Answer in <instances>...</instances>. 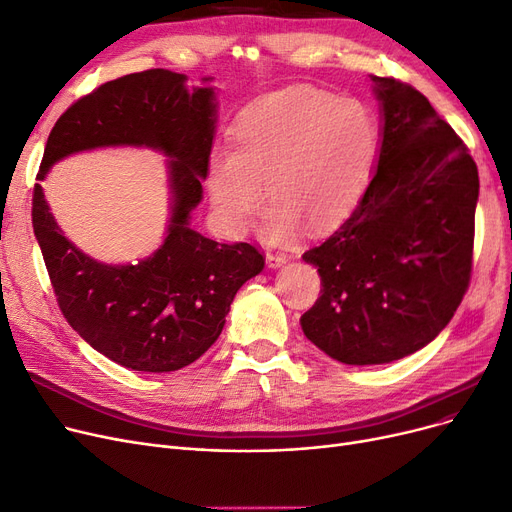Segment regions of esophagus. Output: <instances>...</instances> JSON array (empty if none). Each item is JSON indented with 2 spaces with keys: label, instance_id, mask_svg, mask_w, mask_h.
I'll return each mask as SVG.
<instances>
[{
  "label": "esophagus",
  "instance_id": "1",
  "mask_svg": "<svg viewBox=\"0 0 512 512\" xmlns=\"http://www.w3.org/2000/svg\"><path fill=\"white\" fill-rule=\"evenodd\" d=\"M267 262H269L271 269H277V267H281V264L288 262V256H285L283 252H273V250H269V252H267Z\"/></svg>",
  "mask_w": 512,
  "mask_h": 512
}]
</instances>
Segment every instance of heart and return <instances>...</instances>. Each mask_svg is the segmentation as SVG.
Returning <instances> with one entry per match:
<instances>
[{
    "mask_svg": "<svg viewBox=\"0 0 512 512\" xmlns=\"http://www.w3.org/2000/svg\"><path fill=\"white\" fill-rule=\"evenodd\" d=\"M382 142L376 111L359 98L292 88L256 102L235 126V149H214L208 191L220 229L241 237L275 206L264 237L285 241L302 222L327 231L349 218L370 185Z\"/></svg>",
    "mask_w": 512,
    "mask_h": 512,
    "instance_id": "heart-1",
    "label": "heart"
}]
</instances>
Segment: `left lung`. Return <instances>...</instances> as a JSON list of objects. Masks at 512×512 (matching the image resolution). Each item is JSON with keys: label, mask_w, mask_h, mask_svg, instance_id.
Here are the masks:
<instances>
[{"label": "left lung", "mask_w": 512, "mask_h": 512, "mask_svg": "<svg viewBox=\"0 0 512 512\" xmlns=\"http://www.w3.org/2000/svg\"><path fill=\"white\" fill-rule=\"evenodd\" d=\"M372 81L378 168L355 212L302 256L323 285L302 332L349 365L391 363L435 340L473 273L477 163L424 94L395 77Z\"/></svg>", "instance_id": "1"}]
</instances>
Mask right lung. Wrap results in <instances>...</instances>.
<instances>
[{"mask_svg":"<svg viewBox=\"0 0 512 512\" xmlns=\"http://www.w3.org/2000/svg\"><path fill=\"white\" fill-rule=\"evenodd\" d=\"M149 69L79 98L52 128L37 180L56 161L100 147H151L168 155L172 218L161 248L136 264H105L77 250L56 224L42 185L33 231L60 311L92 349L136 372H176L216 342L241 285L264 269L252 243H218L191 229L216 124L214 88ZM210 81V79H203Z\"/></svg>","mask_w":512,"mask_h":512,"instance_id":"obj_1","label":"right lung"}]
</instances>
